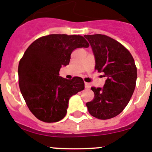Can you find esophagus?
Returning <instances> with one entry per match:
<instances>
[{
	"label": "esophagus",
	"instance_id": "34e87169",
	"mask_svg": "<svg viewBox=\"0 0 152 152\" xmlns=\"http://www.w3.org/2000/svg\"><path fill=\"white\" fill-rule=\"evenodd\" d=\"M85 88L86 89H89L90 88V84L88 83H85Z\"/></svg>",
	"mask_w": 152,
	"mask_h": 152
}]
</instances>
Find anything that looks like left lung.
<instances>
[{"label":"left lung","instance_id":"obj_1","mask_svg":"<svg viewBox=\"0 0 152 152\" xmlns=\"http://www.w3.org/2000/svg\"><path fill=\"white\" fill-rule=\"evenodd\" d=\"M96 58L95 69L107 76L103 88L92 87L94 99L86 103L89 114L109 119L122 113L134 92L137 68L132 54L115 39L103 34L85 35Z\"/></svg>","mask_w":152,"mask_h":152}]
</instances>
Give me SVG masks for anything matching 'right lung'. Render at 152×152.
<instances>
[{"label": "right lung", "mask_w": 152, "mask_h": 152, "mask_svg": "<svg viewBox=\"0 0 152 152\" xmlns=\"http://www.w3.org/2000/svg\"><path fill=\"white\" fill-rule=\"evenodd\" d=\"M89 46L80 35L50 34L26 50L18 66V81L27 107L37 118L50 123L65 117L69 98L85 86L81 77L66 80L59 72L69 63L75 49Z\"/></svg>", "instance_id": "add662e5"}]
</instances>
